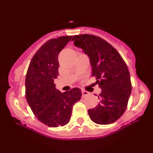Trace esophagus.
Wrapping results in <instances>:
<instances>
[{
    "instance_id": "obj_1",
    "label": "esophagus",
    "mask_w": 153,
    "mask_h": 153,
    "mask_svg": "<svg viewBox=\"0 0 153 153\" xmlns=\"http://www.w3.org/2000/svg\"><path fill=\"white\" fill-rule=\"evenodd\" d=\"M89 94V92L86 91V90H82V96L83 97H86V96H87Z\"/></svg>"
}]
</instances>
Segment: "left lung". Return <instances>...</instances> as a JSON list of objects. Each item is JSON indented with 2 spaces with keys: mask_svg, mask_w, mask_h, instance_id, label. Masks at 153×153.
Segmentation results:
<instances>
[{
  "mask_svg": "<svg viewBox=\"0 0 153 153\" xmlns=\"http://www.w3.org/2000/svg\"><path fill=\"white\" fill-rule=\"evenodd\" d=\"M72 40L89 56L92 76L102 90L98 96L100 102L88 110L90 119L100 125L116 122L125 112L132 90L125 61L113 46L99 36L80 34L74 36Z\"/></svg>",
  "mask_w": 153,
  "mask_h": 153,
  "instance_id": "1",
  "label": "left lung"
}]
</instances>
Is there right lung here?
I'll return each mask as SVG.
<instances>
[{
    "label": "right lung",
    "mask_w": 153,
    "mask_h": 153,
    "mask_svg": "<svg viewBox=\"0 0 153 153\" xmlns=\"http://www.w3.org/2000/svg\"><path fill=\"white\" fill-rule=\"evenodd\" d=\"M72 36H59L46 42L33 56L27 72V101L35 117L50 127L68 123L73 106L82 96L80 89L61 93L54 84V79L59 75L58 55L73 40Z\"/></svg>",
    "instance_id": "obj_1"
}]
</instances>
